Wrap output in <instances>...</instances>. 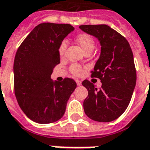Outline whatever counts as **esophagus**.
<instances>
[{
	"instance_id": "esophagus-1",
	"label": "esophagus",
	"mask_w": 150,
	"mask_h": 150,
	"mask_svg": "<svg viewBox=\"0 0 150 150\" xmlns=\"http://www.w3.org/2000/svg\"><path fill=\"white\" fill-rule=\"evenodd\" d=\"M76 83H77V85H78V86H80V85L82 84V83L80 80H76Z\"/></svg>"
}]
</instances>
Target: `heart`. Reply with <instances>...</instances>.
Instances as JSON below:
<instances>
[{
	"label": "heart",
	"mask_w": 150,
	"mask_h": 150,
	"mask_svg": "<svg viewBox=\"0 0 150 150\" xmlns=\"http://www.w3.org/2000/svg\"><path fill=\"white\" fill-rule=\"evenodd\" d=\"M75 40L79 43V45L81 46V48L85 53L91 52L95 48V46H96L94 38L88 34H79L75 38ZM67 48V41L62 40L59 46V54L61 57L64 55ZM70 71L75 76H79L82 74L83 70H82L80 66L73 64L70 67Z\"/></svg>",
	"instance_id": "b5f03b06"
}]
</instances>
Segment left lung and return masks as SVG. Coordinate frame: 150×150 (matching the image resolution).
Segmentation results:
<instances>
[{
    "label": "left lung",
    "instance_id": "8db88e82",
    "mask_svg": "<svg viewBox=\"0 0 150 150\" xmlns=\"http://www.w3.org/2000/svg\"><path fill=\"white\" fill-rule=\"evenodd\" d=\"M79 28L100 41L101 52L91 77L102 83L97 89L88 80L82 84L88 89L83 101L85 114L99 122H110L126 110L137 81L133 54L125 37L107 25H83Z\"/></svg>",
    "mask_w": 150,
    "mask_h": 150
}]
</instances>
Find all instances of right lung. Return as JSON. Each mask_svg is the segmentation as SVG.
Masks as SVG:
<instances>
[{"label": "right lung", "mask_w": 150, "mask_h": 150, "mask_svg": "<svg viewBox=\"0 0 150 150\" xmlns=\"http://www.w3.org/2000/svg\"><path fill=\"white\" fill-rule=\"evenodd\" d=\"M75 28L70 24L42 23L22 42L13 63L14 92L26 116L39 124L61 119L71 95L74 79L53 81V69L60 62L59 46Z\"/></svg>", "instance_id": "obj_1"}]
</instances>
